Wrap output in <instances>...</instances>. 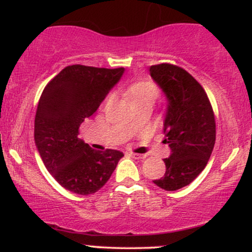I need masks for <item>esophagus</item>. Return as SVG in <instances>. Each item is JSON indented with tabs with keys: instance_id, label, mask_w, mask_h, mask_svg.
Listing matches in <instances>:
<instances>
[{
	"instance_id": "1",
	"label": "esophagus",
	"mask_w": 252,
	"mask_h": 252,
	"mask_svg": "<svg viewBox=\"0 0 252 252\" xmlns=\"http://www.w3.org/2000/svg\"><path fill=\"white\" fill-rule=\"evenodd\" d=\"M130 156H131L132 158H136V160H143V158H146L144 154H136V153H130Z\"/></svg>"
}]
</instances>
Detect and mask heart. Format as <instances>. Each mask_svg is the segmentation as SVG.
Masks as SVG:
<instances>
[{
  "mask_svg": "<svg viewBox=\"0 0 252 252\" xmlns=\"http://www.w3.org/2000/svg\"><path fill=\"white\" fill-rule=\"evenodd\" d=\"M158 96V88L152 80H138L130 84L128 88V97L134 108L141 104L153 105Z\"/></svg>",
  "mask_w": 252,
  "mask_h": 252,
  "instance_id": "obj_1",
  "label": "heart"
}]
</instances>
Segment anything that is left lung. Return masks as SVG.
Returning <instances> with one entry per match:
<instances>
[{
	"instance_id": "obj_1",
	"label": "left lung",
	"mask_w": 252,
	"mask_h": 252,
	"mask_svg": "<svg viewBox=\"0 0 252 252\" xmlns=\"http://www.w3.org/2000/svg\"><path fill=\"white\" fill-rule=\"evenodd\" d=\"M150 76L167 98L163 143L170 148L164 158L166 173L153 182L176 190L204 170L216 142V120L202 86L187 71L172 63L150 66Z\"/></svg>"
}]
</instances>
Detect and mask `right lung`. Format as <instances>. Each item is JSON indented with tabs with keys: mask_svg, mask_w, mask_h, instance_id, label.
I'll use <instances>...</instances> for the list:
<instances>
[{
	"mask_svg": "<svg viewBox=\"0 0 252 252\" xmlns=\"http://www.w3.org/2000/svg\"><path fill=\"white\" fill-rule=\"evenodd\" d=\"M124 68L72 65L43 89L37 104L34 140L43 164L63 189L80 195L99 190L124 154L98 152L78 138L85 118L97 111Z\"/></svg>",
	"mask_w": 252,
	"mask_h": 252,
	"instance_id": "add662e5",
	"label": "right lung"
}]
</instances>
